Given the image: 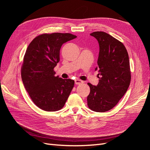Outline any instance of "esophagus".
Segmentation results:
<instances>
[{"label":"esophagus","mask_w":150,"mask_h":150,"mask_svg":"<svg viewBox=\"0 0 150 150\" xmlns=\"http://www.w3.org/2000/svg\"><path fill=\"white\" fill-rule=\"evenodd\" d=\"M83 83V81L79 80V79H76V80H75V84H76V85L81 84H82Z\"/></svg>","instance_id":"esophagus-1"}]
</instances>
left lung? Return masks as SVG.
I'll return each mask as SVG.
<instances>
[{
	"label": "left lung",
	"mask_w": 150,
	"mask_h": 150,
	"mask_svg": "<svg viewBox=\"0 0 150 150\" xmlns=\"http://www.w3.org/2000/svg\"><path fill=\"white\" fill-rule=\"evenodd\" d=\"M91 35L99 43L98 59L99 83H88L90 93L88 106L96 112L111 110L124 96L131 82L129 56L125 46L120 40L104 32H93Z\"/></svg>",
	"instance_id": "left-lung-1"
}]
</instances>
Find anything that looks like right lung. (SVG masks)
<instances>
[{
	"label": "right lung",
	"mask_w": 150,
	"mask_h": 150,
	"mask_svg": "<svg viewBox=\"0 0 150 150\" xmlns=\"http://www.w3.org/2000/svg\"><path fill=\"white\" fill-rule=\"evenodd\" d=\"M77 38L69 33L42 34L35 38L26 50L21 67L24 87L36 106L46 111L64 107L74 81L55 76L62 45Z\"/></svg>",
	"instance_id": "right-lung-1"
}]
</instances>
